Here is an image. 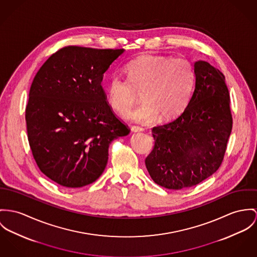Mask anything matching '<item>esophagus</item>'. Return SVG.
Segmentation results:
<instances>
[{"label":"esophagus","mask_w":257,"mask_h":257,"mask_svg":"<svg viewBox=\"0 0 257 257\" xmlns=\"http://www.w3.org/2000/svg\"><path fill=\"white\" fill-rule=\"evenodd\" d=\"M131 130L132 132H143L144 131V128L143 127H140V126H132L131 127Z\"/></svg>","instance_id":"obj_1"}]
</instances>
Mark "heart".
<instances>
[{"instance_id":"1","label":"heart","mask_w":257,"mask_h":257,"mask_svg":"<svg viewBox=\"0 0 257 257\" xmlns=\"http://www.w3.org/2000/svg\"><path fill=\"white\" fill-rule=\"evenodd\" d=\"M126 80L112 76L106 86V101L119 114H125L139 99L143 103L128 113L137 122L156 116L175 118L187 106L196 84L193 63L183 58L143 55L124 66Z\"/></svg>"}]
</instances>
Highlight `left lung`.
Returning <instances> with one entry per match:
<instances>
[{
    "label": "left lung",
    "mask_w": 257,
    "mask_h": 257,
    "mask_svg": "<svg viewBox=\"0 0 257 257\" xmlns=\"http://www.w3.org/2000/svg\"><path fill=\"white\" fill-rule=\"evenodd\" d=\"M196 87L185 110L152 129L155 147L145 163L152 179L163 188L196 186L220 167L233 118L223 73L204 60L194 64Z\"/></svg>",
    "instance_id": "8db88e82"
}]
</instances>
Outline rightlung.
I'll use <instances>...</instances> for the list:
<instances>
[{
    "instance_id": "right-lung-1",
    "label": "right lung",
    "mask_w": 257,
    "mask_h": 257,
    "mask_svg": "<svg viewBox=\"0 0 257 257\" xmlns=\"http://www.w3.org/2000/svg\"><path fill=\"white\" fill-rule=\"evenodd\" d=\"M123 49L66 46L41 66L25 109L27 138L40 170L66 188L102 174L110 143L130 133L106 101L103 73Z\"/></svg>"
}]
</instances>
